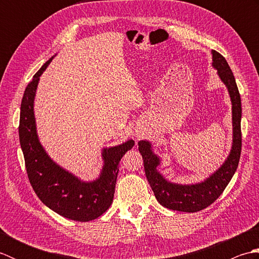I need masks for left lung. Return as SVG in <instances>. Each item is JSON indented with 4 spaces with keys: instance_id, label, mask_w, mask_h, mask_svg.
Wrapping results in <instances>:
<instances>
[{
    "instance_id": "8db88e82",
    "label": "left lung",
    "mask_w": 259,
    "mask_h": 259,
    "mask_svg": "<svg viewBox=\"0 0 259 259\" xmlns=\"http://www.w3.org/2000/svg\"><path fill=\"white\" fill-rule=\"evenodd\" d=\"M212 67L217 69L219 78L227 87L233 104V146L227 160L216 172L205 181L195 185H178L164 179L157 167L160 159L152 152L149 141L138 142L144 159L146 177L160 205L172 210L196 212L207 208L223 194L238 167L241 152V100L235 76L221 53L212 50Z\"/></svg>"
}]
</instances>
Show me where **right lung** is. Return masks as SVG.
<instances>
[{
  "mask_svg": "<svg viewBox=\"0 0 259 259\" xmlns=\"http://www.w3.org/2000/svg\"><path fill=\"white\" fill-rule=\"evenodd\" d=\"M53 57L42 65L25 88L21 102L19 137L25 168L33 190L53 211L76 222H90L107 211L112 203L119 162L135 146L134 140L104 148L103 168L98 179L85 183L54 162L37 138L33 103L40 75Z\"/></svg>",
  "mask_w": 259,
  "mask_h": 259,
  "instance_id": "1",
  "label": "right lung"
}]
</instances>
